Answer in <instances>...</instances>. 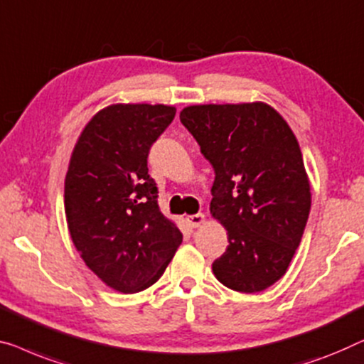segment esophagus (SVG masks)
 <instances>
[{
	"label": "esophagus",
	"instance_id": "obj_1",
	"mask_svg": "<svg viewBox=\"0 0 364 364\" xmlns=\"http://www.w3.org/2000/svg\"><path fill=\"white\" fill-rule=\"evenodd\" d=\"M205 221V215L203 213H195V215H188L187 217V223L192 226V228H198L200 225H203Z\"/></svg>",
	"mask_w": 364,
	"mask_h": 364
}]
</instances>
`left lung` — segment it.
Segmentation results:
<instances>
[{"mask_svg": "<svg viewBox=\"0 0 364 364\" xmlns=\"http://www.w3.org/2000/svg\"><path fill=\"white\" fill-rule=\"evenodd\" d=\"M181 121L215 171L210 213L230 243L215 277L236 292L264 291L286 274L312 203L296 134L262 102L192 105Z\"/></svg>", "mask_w": 364, "mask_h": 364, "instance_id": "1", "label": "left lung"}]
</instances>
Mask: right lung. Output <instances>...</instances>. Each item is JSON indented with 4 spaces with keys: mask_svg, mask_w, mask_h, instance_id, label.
Here are the masks:
<instances>
[{
    "mask_svg": "<svg viewBox=\"0 0 364 364\" xmlns=\"http://www.w3.org/2000/svg\"><path fill=\"white\" fill-rule=\"evenodd\" d=\"M173 117L167 105H109L72 151L64 193L70 238L88 269L118 292L151 287L182 243L147 173L151 146Z\"/></svg>",
    "mask_w": 364,
    "mask_h": 364,
    "instance_id": "add662e5",
    "label": "right lung"
}]
</instances>
